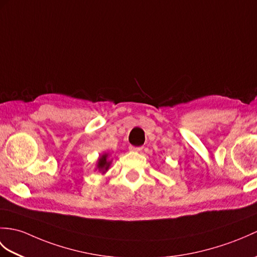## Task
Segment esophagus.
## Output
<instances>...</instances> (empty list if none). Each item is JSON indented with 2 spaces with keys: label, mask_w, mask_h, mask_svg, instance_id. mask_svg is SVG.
Listing matches in <instances>:
<instances>
[{
  "label": "esophagus",
  "mask_w": 257,
  "mask_h": 257,
  "mask_svg": "<svg viewBox=\"0 0 257 257\" xmlns=\"http://www.w3.org/2000/svg\"><path fill=\"white\" fill-rule=\"evenodd\" d=\"M129 150L130 151H135V152H139L142 150V147H135V146H129Z\"/></svg>",
  "instance_id": "34e87169"
}]
</instances>
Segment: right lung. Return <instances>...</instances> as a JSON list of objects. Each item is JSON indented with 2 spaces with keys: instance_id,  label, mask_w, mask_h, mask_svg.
I'll list each match as a JSON object with an SVG mask.
<instances>
[{
  "instance_id": "right-lung-1",
  "label": "right lung",
  "mask_w": 257,
  "mask_h": 257,
  "mask_svg": "<svg viewBox=\"0 0 257 257\" xmlns=\"http://www.w3.org/2000/svg\"><path fill=\"white\" fill-rule=\"evenodd\" d=\"M109 164H110V162H108V161H107V154H104V156L100 157L99 160H98L97 168L100 171L101 170L107 171V170H108V168H109Z\"/></svg>"
}]
</instances>
